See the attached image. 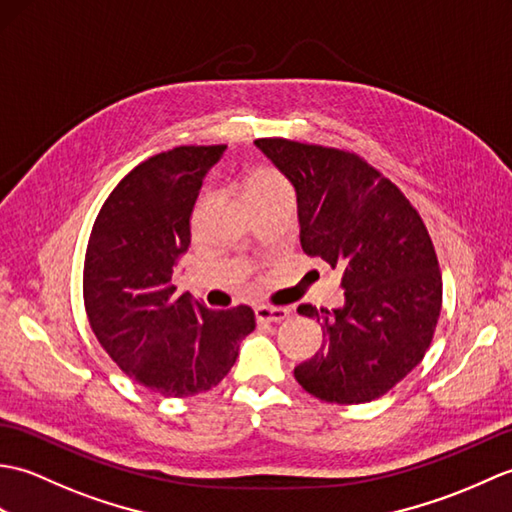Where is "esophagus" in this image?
<instances>
[{"label":"esophagus","instance_id":"esophagus-1","mask_svg":"<svg viewBox=\"0 0 512 512\" xmlns=\"http://www.w3.org/2000/svg\"><path fill=\"white\" fill-rule=\"evenodd\" d=\"M286 308H277V306H257L255 308V319L257 323H279L288 317Z\"/></svg>","mask_w":512,"mask_h":512}]
</instances>
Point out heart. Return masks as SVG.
Returning a JSON list of instances; mask_svg holds the SVG:
<instances>
[{
  "label": "heart",
  "mask_w": 512,
  "mask_h": 512,
  "mask_svg": "<svg viewBox=\"0 0 512 512\" xmlns=\"http://www.w3.org/2000/svg\"><path fill=\"white\" fill-rule=\"evenodd\" d=\"M242 198L250 211L270 209V206H295V189L290 180L273 165H257L250 169L242 180ZM206 206V198L195 204L193 222L200 220Z\"/></svg>",
  "instance_id": "obj_1"
}]
</instances>
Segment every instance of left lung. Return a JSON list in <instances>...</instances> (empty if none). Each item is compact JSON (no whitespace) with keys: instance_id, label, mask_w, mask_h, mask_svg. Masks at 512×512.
<instances>
[{"instance_id":"8db88e82","label":"left lung","mask_w":512,"mask_h":512,"mask_svg":"<svg viewBox=\"0 0 512 512\" xmlns=\"http://www.w3.org/2000/svg\"><path fill=\"white\" fill-rule=\"evenodd\" d=\"M297 191L301 246L341 268L345 306L301 303L323 347L295 367L314 398L361 405L398 385L424 354L442 308L438 255L422 217L394 182L352 151L259 138Z\"/></svg>"}]
</instances>
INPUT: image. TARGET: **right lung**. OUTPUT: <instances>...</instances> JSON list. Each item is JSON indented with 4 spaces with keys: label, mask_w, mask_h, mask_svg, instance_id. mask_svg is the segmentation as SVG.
I'll list each match as a JSON object with an SVG mask.
<instances>
[{
    "label": "right lung",
    "mask_w": 512,
    "mask_h": 512,
    "mask_svg": "<svg viewBox=\"0 0 512 512\" xmlns=\"http://www.w3.org/2000/svg\"><path fill=\"white\" fill-rule=\"evenodd\" d=\"M226 145H182L140 162L101 206L83 266L92 332L123 372L160 396L215 387L239 341L255 330L248 306L209 310L176 295L173 266L191 244V213Z\"/></svg>",
    "instance_id": "1"
}]
</instances>
